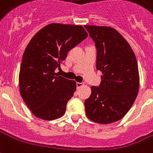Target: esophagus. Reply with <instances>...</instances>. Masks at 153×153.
<instances>
[{
	"label": "esophagus",
	"instance_id": "obj_1",
	"mask_svg": "<svg viewBox=\"0 0 153 153\" xmlns=\"http://www.w3.org/2000/svg\"><path fill=\"white\" fill-rule=\"evenodd\" d=\"M76 86H77V88H78V89H79L82 86H83V83H82V82H77Z\"/></svg>",
	"mask_w": 153,
	"mask_h": 153
}]
</instances>
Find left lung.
Returning a JSON list of instances; mask_svg holds the SVG:
<instances>
[{"mask_svg":"<svg viewBox=\"0 0 153 153\" xmlns=\"http://www.w3.org/2000/svg\"><path fill=\"white\" fill-rule=\"evenodd\" d=\"M97 48V69L102 72L98 87L84 101L87 117L95 123L109 124L122 119L136 99L140 75L132 48L115 29L84 26Z\"/></svg>","mask_w":153,"mask_h":153,"instance_id":"1","label":"left lung"}]
</instances>
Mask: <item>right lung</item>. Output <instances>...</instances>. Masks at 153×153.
Segmentation results:
<instances>
[{
	"label": "right lung",
	"instance_id": "right-lung-1",
	"mask_svg": "<svg viewBox=\"0 0 153 153\" xmlns=\"http://www.w3.org/2000/svg\"><path fill=\"white\" fill-rule=\"evenodd\" d=\"M87 36L82 26L51 23L30 39L20 66L19 90L36 117L53 120L65 114L76 82L58 76L55 70L60 69L68 52Z\"/></svg>",
	"mask_w": 153,
	"mask_h": 153
}]
</instances>
